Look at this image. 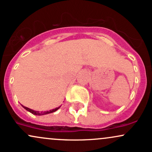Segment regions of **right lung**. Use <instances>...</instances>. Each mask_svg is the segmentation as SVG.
Here are the masks:
<instances>
[{"label": "right lung", "instance_id": "1", "mask_svg": "<svg viewBox=\"0 0 152 152\" xmlns=\"http://www.w3.org/2000/svg\"><path fill=\"white\" fill-rule=\"evenodd\" d=\"M23 107L24 108V109L27 110L28 111H29V112H31V114H34V115H38V116H41V115H46V114H50V113H53V112H55L56 111H57L59 108L61 107V106H59V107H57L56 108V109H53L52 110H50V111H34V110H32L31 109H29V108L28 107H26V106H23Z\"/></svg>", "mask_w": 152, "mask_h": 152}]
</instances>
